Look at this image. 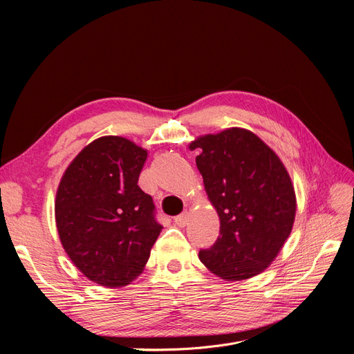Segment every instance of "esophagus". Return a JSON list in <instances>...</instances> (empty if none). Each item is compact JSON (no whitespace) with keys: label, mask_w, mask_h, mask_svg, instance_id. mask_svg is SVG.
<instances>
[{"label":"esophagus","mask_w":354,"mask_h":354,"mask_svg":"<svg viewBox=\"0 0 354 354\" xmlns=\"http://www.w3.org/2000/svg\"><path fill=\"white\" fill-rule=\"evenodd\" d=\"M188 218H189L188 212H182L180 215L174 218V222H175L178 227H185V224H187V222H188Z\"/></svg>","instance_id":"esophagus-1"}]
</instances>
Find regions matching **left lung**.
Masks as SVG:
<instances>
[{"mask_svg": "<svg viewBox=\"0 0 354 354\" xmlns=\"http://www.w3.org/2000/svg\"><path fill=\"white\" fill-rule=\"evenodd\" d=\"M196 166L219 216V236L199 259L230 281L263 272L287 241L295 216L288 172L271 149L250 130L232 127L207 135Z\"/></svg>", "mask_w": 354, "mask_h": 354, "instance_id": "obj_1", "label": "left lung"}]
</instances>
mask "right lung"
Listing matches in <instances>:
<instances>
[{"label":"right lung","mask_w":354,"mask_h":354,"mask_svg":"<svg viewBox=\"0 0 354 354\" xmlns=\"http://www.w3.org/2000/svg\"><path fill=\"white\" fill-rule=\"evenodd\" d=\"M146 158L133 142L104 136L83 149L59 185L62 244L74 266L100 286L133 281L163 228L152 196L138 185Z\"/></svg>","instance_id":"add662e5"}]
</instances>
